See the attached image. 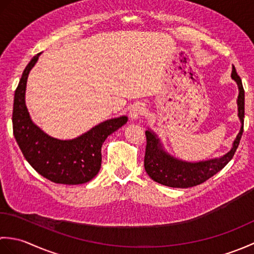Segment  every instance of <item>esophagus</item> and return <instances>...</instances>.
<instances>
[{
    "label": "esophagus",
    "instance_id": "obj_1",
    "mask_svg": "<svg viewBox=\"0 0 254 254\" xmlns=\"http://www.w3.org/2000/svg\"><path fill=\"white\" fill-rule=\"evenodd\" d=\"M145 113V107L142 104H135L130 110V117L132 120H137V119L143 116Z\"/></svg>",
    "mask_w": 254,
    "mask_h": 254
}]
</instances>
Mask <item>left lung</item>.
<instances>
[{
  "instance_id": "1",
  "label": "left lung",
  "mask_w": 254,
  "mask_h": 254,
  "mask_svg": "<svg viewBox=\"0 0 254 254\" xmlns=\"http://www.w3.org/2000/svg\"><path fill=\"white\" fill-rule=\"evenodd\" d=\"M231 78L238 85L239 95L238 99H237V106H238V117L241 123L240 131L235 138L231 149L218 158L196 161V163L181 160L166 152L163 143L160 142V138L148 128L145 132L147 144L144 158V167L147 175L154 181L171 188L186 189L195 187L216 175L234 157L236 150L239 146L242 132H244L245 90L241 78L237 74L235 67H233V72H231Z\"/></svg>"
}]
</instances>
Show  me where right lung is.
<instances>
[{
  "instance_id": "right-lung-1",
  "label": "right lung",
  "mask_w": 254,
  "mask_h": 254,
  "mask_svg": "<svg viewBox=\"0 0 254 254\" xmlns=\"http://www.w3.org/2000/svg\"><path fill=\"white\" fill-rule=\"evenodd\" d=\"M40 55L38 53L31 59L15 90L12 118L14 136L24 157L38 174L55 183L82 185L98 174L102 143L127 122V117L101 122L72 139L48 135L32 122L25 101L27 78Z\"/></svg>"
}]
</instances>
